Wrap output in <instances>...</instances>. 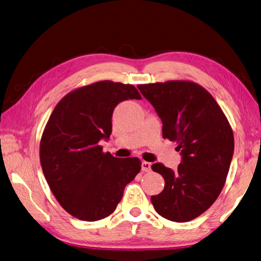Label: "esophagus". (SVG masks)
Here are the masks:
<instances>
[{"label": "esophagus", "mask_w": 261, "mask_h": 261, "mask_svg": "<svg viewBox=\"0 0 261 261\" xmlns=\"http://www.w3.org/2000/svg\"><path fill=\"white\" fill-rule=\"evenodd\" d=\"M142 170L143 171H150L151 170V162L147 161H142Z\"/></svg>", "instance_id": "1"}]
</instances>
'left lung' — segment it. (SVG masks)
I'll use <instances>...</instances> for the list:
<instances>
[{"instance_id":"left-lung-1","label":"left lung","mask_w":261,"mask_h":261,"mask_svg":"<svg viewBox=\"0 0 261 261\" xmlns=\"http://www.w3.org/2000/svg\"><path fill=\"white\" fill-rule=\"evenodd\" d=\"M161 118L162 137L177 142L181 162L175 171L160 162L151 166L165 189L151 196L156 213L171 222L199 217L217 200L234 152L232 127L210 93L189 81L139 85Z\"/></svg>"}]
</instances>
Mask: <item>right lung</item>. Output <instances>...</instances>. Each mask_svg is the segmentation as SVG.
<instances>
[{
    "label": "right lung",
    "instance_id": "right-lung-1",
    "mask_svg": "<svg viewBox=\"0 0 261 261\" xmlns=\"http://www.w3.org/2000/svg\"><path fill=\"white\" fill-rule=\"evenodd\" d=\"M128 99H142L130 84L101 81L82 86L59 101L44 128L39 144L44 176L61 207L78 219L110 216L125 186L140 173L139 158H115L99 144L111 135L116 106Z\"/></svg>",
    "mask_w": 261,
    "mask_h": 261
}]
</instances>
